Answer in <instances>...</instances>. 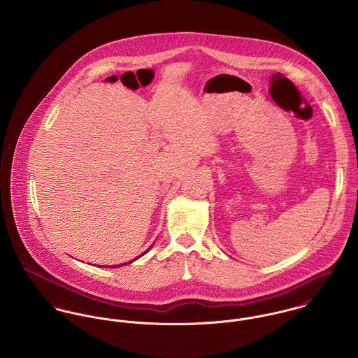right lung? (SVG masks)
Instances as JSON below:
<instances>
[{
  "label": "right lung",
  "mask_w": 358,
  "mask_h": 358,
  "mask_svg": "<svg viewBox=\"0 0 358 358\" xmlns=\"http://www.w3.org/2000/svg\"><path fill=\"white\" fill-rule=\"evenodd\" d=\"M146 252H148V251H146ZM146 252H145V254H146ZM142 255H143V254H142ZM128 263H132V262H128ZM111 267H113V266H111Z\"/></svg>",
  "instance_id": "1"
}]
</instances>
